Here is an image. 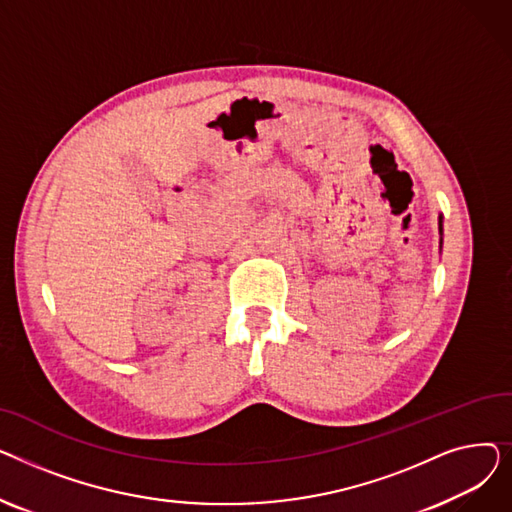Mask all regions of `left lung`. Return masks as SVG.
<instances>
[{
    "instance_id": "obj_1",
    "label": "left lung",
    "mask_w": 512,
    "mask_h": 512,
    "mask_svg": "<svg viewBox=\"0 0 512 512\" xmlns=\"http://www.w3.org/2000/svg\"><path fill=\"white\" fill-rule=\"evenodd\" d=\"M442 222H444V218H442V213H440V218H438V230H440V236H442ZM440 249H442V238H440Z\"/></svg>"
}]
</instances>
